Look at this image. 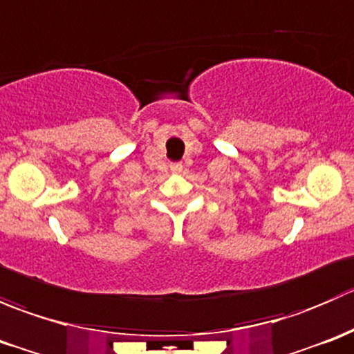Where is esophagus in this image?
<instances>
[{"label":"esophagus","instance_id":"1","mask_svg":"<svg viewBox=\"0 0 354 354\" xmlns=\"http://www.w3.org/2000/svg\"><path fill=\"white\" fill-rule=\"evenodd\" d=\"M171 169H173V173H181V171H183V164L181 162L173 164V166H171Z\"/></svg>","mask_w":354,"mask_h":354}]
</instances>
